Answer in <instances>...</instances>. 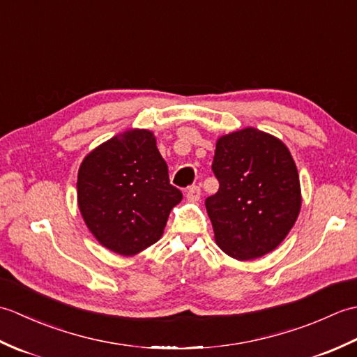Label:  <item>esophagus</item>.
<instances>
[{"mask_svg":"<svg viewBox=\"0 0 357 357\" xmlns=\"http://www.w3.org/2000/svg\"><path fill=\"white\" fill-rule=\"evenodd\" d=\"M185 196H187V199L190 201V202L199 201V198H201V188H199L198 185H192V187H188V188H187V192H185Z\"/></svg>","mask_w":357,"mask_h":357,"instance_id":"obj_1","label":"esophagus"}]
</instances>
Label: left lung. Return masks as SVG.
<instances>
[{
	"instance_id": "obj_1",
	"label": "left lung",
	"mask_w": 357,
	"mask_h": 357,
	"mask_svg": "<svg viewBox=\"0 0 357 357\" xmlns=\"http://www.w3.org/2000/svg\"><path fill=\"white\" fill-rule=\"evenodd\" d=\"M219 190L206 199L215 241L239 261L273 252L301 210V184L285 144L253 127L224 135L211 164Z\"/></svg>"
}]
</instances>
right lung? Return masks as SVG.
Returning <instances> with one entry per match:
<instances>
[{"label": "right lung", "mask_w": 357, "mask_h": 357, "mask_svg": "<svg viewBox=\"0 0 357 357\" xmlns=\"http://www.w3.org/2000/svg\"><path fill=\"white\" fill-rule=\"evenodd\" d=\"M78 206L101 245L133 256L162 236L172 208L183 199L149 130L113 136L84 158Z\"/></svg>", "instance_id": "obj_1"}]
</instances>
